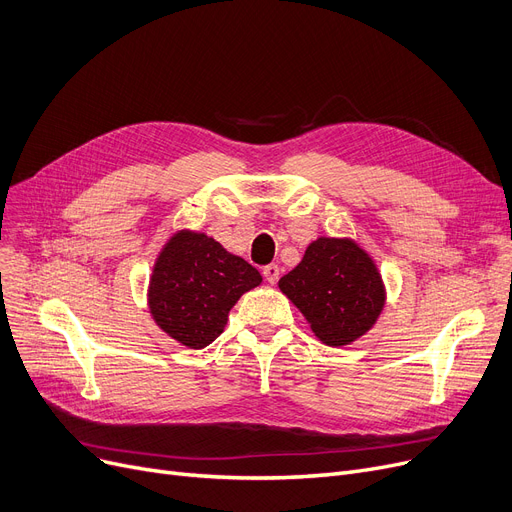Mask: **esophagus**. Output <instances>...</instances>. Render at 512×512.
<instances>
[{
	"label": "esophagus",
	"instance_id": "34e87169",
	"mask_svg": "<svg viewBox=\"0 0 512 512\" xmlns=\"http://www.w3.org/2000/svg\"><path fill=\"white\" fill-rule=\"evenodd\" d=\"M262 275H264V279L269 281L271 285H275V283L279 281V275H281V271H279V266H277V264H269V266H264Z\"/></svg>",
	"mask_w": 512,
	"mask_h": 512
}]
</instances>
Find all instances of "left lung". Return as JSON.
I'll return each instance as SVG.
<instances>
[{"label": "left lung", "instance_id": "obj_1", "mask_svg": "<svg viewBox=\"0 0 512 512\" xmlns=\"http://www.w3.org/2000/svg\"><path fill=\"white\" fill-rule=\"evenodd\" d=\"M279 289L306 316L323 344L348 346L367 333L385 306V287L373 258L354 239L319 237Z\"/></svg>", "mask_w": 512, "mask_h": 512}]
</instances>
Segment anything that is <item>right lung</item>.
<instances>
[{"mask_svg":"<svg viewBox=\"0 0 512 512\" xmlns=\"http://www.w3.org/2000/svg\"><path fill=\"white\" fill-rule=\"evenodd\" d=\"M262 283L250 262L206 233L177 231L156 258L148 306L156 325L179 344L202 350L223 333L235 302Z\"/></svg>","mask_w":512,"mask_h":512,"instance_id":"add662e5","label":"right lung"}]
</instances>
